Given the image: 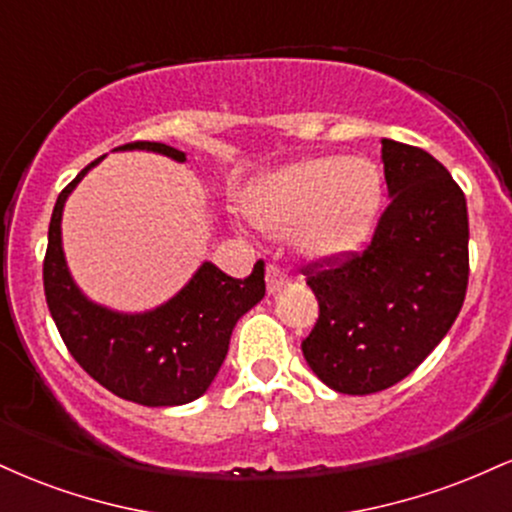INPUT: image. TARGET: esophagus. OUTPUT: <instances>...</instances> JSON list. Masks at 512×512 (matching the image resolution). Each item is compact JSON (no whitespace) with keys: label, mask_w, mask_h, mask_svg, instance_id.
<instances>
[{"label":"esophagus","mask_w":512,"mask_h":512,"mask_svg":"<svg viewBox=\"0 0 512 512\" xmlns=\"http://www.w3.org/2000/svg\"><path fill=\"white\" fill-rule=\"evenodd\" d=\"M264 279H267V291L274 293V291H279L286 281H289V274H286L276 262H269L267 272H264Z\"/></svg>","instance_id":"esophagus-1"}]
</instances>
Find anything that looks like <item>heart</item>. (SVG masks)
Returning a JSON list of instances; mask_svg holds the SVG:
<instances>
[{"label":"heart","mask_w":512,"mask_h":512,"mask_svg":"<svg viewBox=\"0 0 512 512\" xmlns=\"http://www.w3.org/2000/svg\"><path fill=\"white\" fill-rule=\"evenodd\" d=\"M380 199L373 163L337 156L308 158L257 182L250 216L267 231L298 226V243L317 257L342 255L366 238Z\"/></svg>","instance_id":"obj_1"}]
</instances>
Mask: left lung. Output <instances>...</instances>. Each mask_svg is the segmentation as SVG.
<instances>
[{
    "label": "left lung",
    "instance_id": "1",
    "mask_svg": "<svg viewBox=\"0 0 512 512\" xmlns=\"http://www.w3.org/2000/svg\"><path fill=\"white\" fill-rule=\"evenodd\" d=\"M390 202L363 250L303 264L320 305L301 342L313 373L344 395L407 378L460 315L469 281L467 202L419 146L383 139Z\"/></svg>",
    "mask_w": 512,
    "mask_h": 512
}]
</instances>
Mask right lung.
Segmentation results:
<instances>
[{
    "label": "right lung",
    "mask_w": 512,
    "mask_h": 512,
    "mask_svg": "<svg viewBox=\"0 0 512 512\" xmlns=\"http://www.w3.org/2000/svg\"><path fill=\"white\" fill-rule=\"evenodd\" d=\"M120 149H149L175 161L185 151L161 142H129ZM101 158L81 170L52 209L43 286L50 315L74 361L113 395L144 407H175L202 397L228 354L231 332L264 296V262L250 276L233 279L204 262L173 301L144 315L110 313L88 303L74 286L62 255L64 199Z\"/></svg>",
    "instance_id": "add662e5"
}]
</instances>
